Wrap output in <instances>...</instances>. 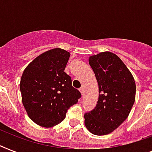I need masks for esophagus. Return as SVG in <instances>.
<instances>
[{
  "label": "esophagus",
  "mask_w": 152,
  "mask_h": 152,
  "mask_svg": "<svg viewBox=\"0 0 152 152\" xmlns=\"http://www.w3.org/2000/svg\"><path fill=\"white\" fill-rule=\"evenodd\" d=\"M79 90H80V91L81 95H83V88H80V89H79Z\"/></svg>",
  "instance_id": "obj_1"
}]
</instances>
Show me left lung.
<instances>
[{"instance_id": "left-lung-1", "label": "left lung", "mask_w": 152, "mask_h": 152, "mask_svg": "<svg viewBox=\"0 0 152 152\" xmlns=\"http://www.w3.org/2000/svg\"><path fill=\"white\" fill-rule=\"evenodd\" d=\"M89 64L95 72L99 95L95 108L84 113L85 125L94 135L109 134L125 121L134 104V78L113 53L91 56Z\"/></svg>"}]
</instances>
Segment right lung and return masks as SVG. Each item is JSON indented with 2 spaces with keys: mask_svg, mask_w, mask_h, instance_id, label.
I'll return each mask as SVG.
<instances>
[{
  "mask_svg": "<svg viewBox=\"0 0 152 152\" xmlns=\"http://www.w3.org/2000/svg\"><path fill=\"white\" fill-rule=\"evenodd\" d=\"M69 57L68 51L53 49L39 55L23 71L20 85L23 104L30 118L40 126L50 128L61 122L81 98L64 72Z\"/></svg>",
  "mask_w": 152,
  "mask_h": 152,
  "instance_id": "1",
  "label": "right lung"
}]
</instances>
